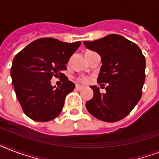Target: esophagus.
Returning <instances> with one entry per match:
<instances>
[{"label": "esophagus", "instance_id": "1", "mask_svg": "<svg viewBox=\"0 0 159 159\" xmlns=\"http://www.w3.org/2000/svg\"><path fill=\"white\" fill-rule=\"evenodd\" d=\"M76 88H77V90H82V89H83V87H82V86H80V85H78V84H77L76 85Z\"/></svg>", "mask_w": 159, "mask_h": 159}]
</instances>
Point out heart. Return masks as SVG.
Listing matches in <instances>:
<instances>
[{
	"label": "heart",
	"mask_w": 159,
	"mask_h": 159,
	"mask_svg": "<svg viewBox=\"0 0 159 159\" xmlns=\"http://www.w3.org/2000/svg\"><path fill=\"white\" fill-rule=\"evenodd\" d=\"M78 81L82 82V83H87V82H89V78L87 77H82L78 78Z\"/></svg>",
	"instance_id": "heart-1"
}]
</instances>
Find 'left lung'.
I'll return each mask as SVG.
<instances>
[{"instance_id":"8db88e82","label":"left lung","mask_w":159,"mask_h":159,"mask_svg":"<svg viewBox=\"0 0 159 159\" xmlns=\"http://www.w3.org/2000/svg\"><path fill=\"white\" fill-rule=\"evenodd\" d=\"M84 44L101 55L102 66L97 82L107 83L105 93L96 86L91 87L94 96L86 103L87 111L106 122L120 120L142 97L145 57L137 44L115 34L92 42L85 41Z\"/></svg>"}]
</instances>
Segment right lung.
<instances>
[{"instance_id": "obj_1", "label": "right lung", "mask_w": 159, "mask_h": 159, "mask_svg": "<svg viewBox=\"0 0 159 159\" xmlns=\"http://www.w3.org/2000/svg\"><path fill=\"white\" fill-rule=\"evenodd\" d=\"M81 43L42 38L16 55L11 69L12 83L22 110L33 120H52L61 113L65 97L75 88L61 71L67 69L66 63ZM58 75L63 77V84L54 89L51 79Z\"/></svg>"}]
</instances>
